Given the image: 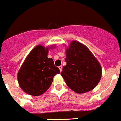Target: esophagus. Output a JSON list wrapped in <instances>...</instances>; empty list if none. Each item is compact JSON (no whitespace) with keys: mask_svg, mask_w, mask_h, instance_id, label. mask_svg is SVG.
I'll use <instances>...</instances> for the list:
<instances>
[{"mask_svg":"<svg viewBox=\"0 0 121 121\" xmlns=\"http://www.w3.org/2000/svg\"><path fill=\"white\" fill-rule=\"evenodd\" d=\"M59 69H60V72L62 71V69H63V66H60L58 67Z\"/></svg>","mask_w":121,"mask_h":121,"instance_id":"esophagus-1","label":"esophagus"}]
</instances>
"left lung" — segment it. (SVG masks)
<instances>
[{
  "instance_id": "1",
  "label": "left lung",
  "mask_w": 121,
  "mask_h": 121,
  "mask_svg": "<svg viewBox=\"0 0 121 121\" xmlns=\"http://www.w3.org/2000/svg\"><path fill=\"white\" fill-rule=\"evenodd\" d=\"M66 65L61 75L67 86L78 93L93 89L101 78V67L87 47L74 40L67 48Z\"/></svg>"
}]
</instances>
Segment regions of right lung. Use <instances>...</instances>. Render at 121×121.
I'll return each instance as SVG.
<instances>
[{"mask_svg":"<svg viewBox=\"0 0 121 121\" xmlns=\"http://www.w3.org/2000/svg\"><path fill=\"white\" fill-rule=\"evenodd\" d=\"M50 48L39 45L35 47L20 68L17 78L25 93L33 96L43 94L50 87L53 77L60 73L53 59L47 57Z\"/></svg>","mask_w":121,"mask_h":121,"instance_id":"add662e5","label":"right lung"}]
</instances>
